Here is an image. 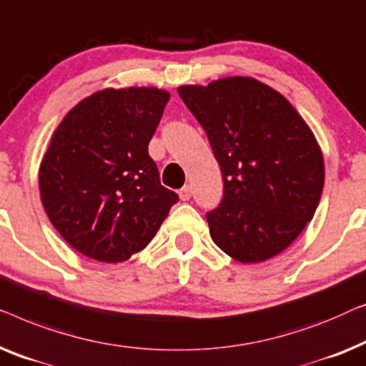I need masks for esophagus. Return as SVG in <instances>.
Here are the masks:
<instances>
[{"mask_svg": "<svg viewBox=\"0 0 366 366\" xmlns=\"http://www.w3.org/2000/svg\"><path fill=\"white\" fill-rule=\"evenodd\" d=\"M179 197H181V200H189L192 197V189H190V185H184V187L179 190Z\"/></svg>", "mask_w": 366, "mask_h": 366, "instance_id": "obj_1", "label": "esophagus"}]
</instances>
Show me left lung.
Wrapping results in <instances>:
<instances>
[{"label":"left lung","mask_w":366,"mask_h":366,"mask_svg":"<svg viewBox=\"0 0 366 366\" xmlns=\"http://www.w3.org/2000/svg\"><path fill=\"white\" fill-rule=\"evenodd\" d=\"M179 96L222 172V200L205 214L215 245L242 264L280 254L320 202L325 169L315 136L280 92L257 79L182 86Z\"/></svg>","instance_id":"1"}]
</instances>
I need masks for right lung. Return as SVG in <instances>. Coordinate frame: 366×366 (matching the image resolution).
I'll return each mask as SVG.
<instances>
[{"mask_svg":"<svg viewBox=\"0 0 366 366\" xmlns=\"http://www.w3.org/2000/svg\"><path fill=\"white\" fill-rule=\"evenodd\" d=\"M169 99L156 87L104 89L56 129L39 169L41 200L54 229L82 255L107 264L131 259L179 202L147 151Z\"/></svg>","mask_w":366,"mask_h":366,"instance_id":"add662e5","label":"right lung"}]
</instances>
